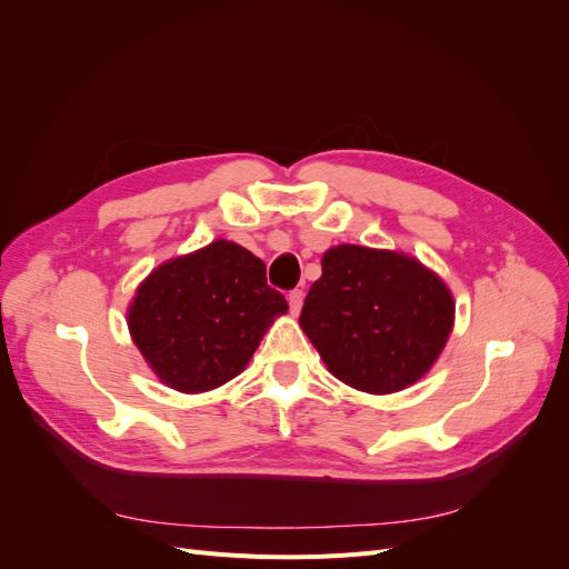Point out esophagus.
<instances>
[{"instance_id": "esophagus-1", "label": "esophagus", "mask_w": 569, "mask_h": 569, "mask_svg": "<svg viewBox=\"0 0 569 569\" xmlns=\"http://www.w3.org/2000/svg\"><path fill=\"white\" fill-rule=\"evenodd\" d=\"M287 301H289L291 316H299V313H301V306H303V291H301V289H291Z\"/></svg>"}]
</instances>
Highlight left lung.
<instances>
[{"label":"left lung","mask_w":569,"mask_h":569,"mask_svg":"<svg viewBox=\"0 0 569 569\" xmlns=\"http://www.w3.org/2000/svg\"><path fill=\"white\" fill-rule=\"evenodd\" d=\"M453 320L451 289L416 256L339 244L322 253L299 325L337 380L393 393L432 370Z\"/></svg>","instance_id":"1"}]
</instances>
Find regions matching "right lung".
Here are the masks:
<instances>
[{
	"mask_svg": "<svg viewBox=\"0 0 569 569\" xmlns=\"http://www.w3.org/2000/svg\"><path fill=\"white\" fill-rule=\"evenodd\" d=\"M287 311L261 258L216 239L147 274L128 306V330L166 387L203 393L242 372Z\"/></svg>",
	"mask_w": 569,
	"mask_h": 569,
	"instance_id": "add662e5",
	"label": "right lung"
}]
</instances>
